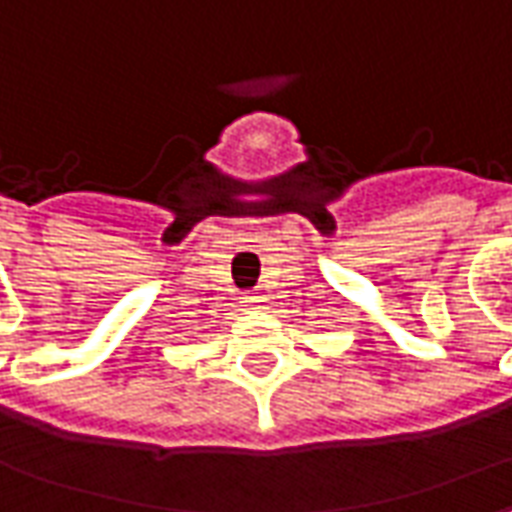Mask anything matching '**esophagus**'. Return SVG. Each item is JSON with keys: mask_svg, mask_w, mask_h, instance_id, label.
<instances>
[{"mask_svg": "<svg viewBox=\"0 0 512 512\" xmlns=\"http://www.w3.org/2000/svg\"><path fill=\"white\" fill-rule=\"evenodd\" d=\"M241 304H244V307H260V304H266V296H255V293H249V296H244Z\"/></svg>", "mask_w": 512, "mask_h": 512, "instance_id": "obj_1", "label": "esophagus"}]
</instances>
